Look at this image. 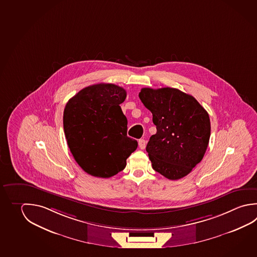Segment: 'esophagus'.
Masks as SVG:
<instances>
[{"label": "esophagus", "instance_id": "1", "mask_svg": "<svg viewBox=\"0 0 257 257\" xmlns=\"http://www.w3.org/2000/svg\"><path fill=\"white\" fill-rule=\"evenodd\" d=\"M139 146H140V150H144V149L146 148V140H139Z\"/></svg>", "mask_w": 257, "mask_h": 257}]
</instances>
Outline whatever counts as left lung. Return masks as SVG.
Wrapping results in <instances>:
<instances>
[{"label": "left lung", "mask_w": 257, "mask_h": 257, "mask_svg": "<svg viewBox=\"0 0 257 257\" xmlns=\"http://www.w3.org/2000/svg\"><path fill=\"white\" fill-rule=\"evenodd\" d=\"M139 96L157 126L146 148L152 168L170 180L186 177L209 143L208 113L193 96L174 88H143Z\"/></svg>", "instance_id": "8db88e82"}]
</instances>
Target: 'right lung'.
<instances>
[{
    "mask_svg": "<svg viewBox=\"0 0 257 257\" xmlns=\"http://www.w3.org/2000/svg\"><path fill=\"white\" fill-rule=\"evenodd\" d=\"M125 89L110 83L81 89L66 104L63 127L76 162L85 172L107 178L120 172L138 148L126 136L127 120L121 110Z\"/></svg>",
    "mask_w": 257,
    "mask_h": 257,
    "instance_id": "1",
    "label": "right lung"
}]
</instances>
